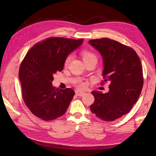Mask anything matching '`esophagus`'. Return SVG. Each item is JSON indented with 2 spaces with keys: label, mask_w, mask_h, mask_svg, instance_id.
<instances>
[{
  "label": "esophagus",
  "mask_w": 156,
  "mask_h": 156,
  "mask_svg": "<svg viewBox=\"0 0 156 156\" xmlns=\"http://www.w3.org/2000/svg\"><path fill=\"white\" fill-rule=\"evenodd\" d=\"M75 93H76V95H77L78 96H84V94H85V93H84V92L80 91H79V90H76L75 91Z\"/></svg>",
  "instance_id": "1"
}]
</instances>
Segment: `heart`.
Here are the masks:
<instances>
[{"label": "heart", "mask_w": 156, "mask_h": 156, "mask_svg": "<svg viewBox=\"0 0 156 156\" xmlns=\"http://www.w3.org/2000/svg\"><path fill=\"white\" fill-rule=\"evenodd\" d=\"M82 58H83L84 62L85 63L88 61H91V60H96L97 61V57L96 55H95L93 52H91L89 50H83L80 53ZM71 60V56L69 55L65 60V65H67L69 62ZM78 87L80 88H84L85 87V84L83 83H79L78 84Z\"/></svg>", "instance_id": "obj_1"}]
</instances>
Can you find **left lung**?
Segmentation results:
<instances>
[{
    "instance_id": "8db88e82",
    "label": "left lung",
    "mask_w": 156,
    "mask_h": 156,
    "mask_svg": "<svg viewBox=\"0 0 156 156\" xmlns=\"http://www.w3.org/2000/svg\"><path fill=\"white\" fill-rule=\"evenodd\" d=\"M89 43L103 58L101 84L109 83L108 93L91 92L95 100L90 109L102 120L114 121L130 112L139 98L143 87L140 59L131 47L112 39H94Z\"/></svg>"
}]
</instances>
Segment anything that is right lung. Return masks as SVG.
<instances>
[{"label":"right lung","mask_w":156,"mask_h":156,"mask_svg":"<svg viewBox=\"0 0 156 156\" xmlns=\"http://www.w3.org/2000/svg\"><path fill=\"white\" fill-rule=\"evenodd\" d=\"M83 42L51 37L34 44L25 55L19 79L23 98L34 115L49 121L65 114L75 92L70 88L56 89L51 82L55 73L62 70L66 57Z\"/></svg>","instance_id":"add662e5"}]
</instances>
